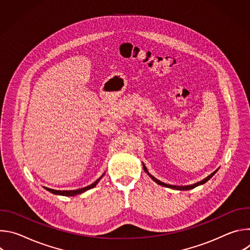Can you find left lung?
Segmentation results:
<instances>
[{"instance_id":"obj_1","label":"left lung","mask_w":250,"mask_h":250,"mask_svg":"<svg viewBox=\"0 0 250 250\" xmlns=\"http://www.w3.org/2000/svg\"><path fill=\"white\" fill-rule=\"evenodd\" d=\"M144 168H145V171H146L147 172V169H146V167L144 165ZM218 170H216L215 172H212L210 175H208L207 178H205V179H203L202 181H200V182H198V183H196V184H193V185H189V186H185V187H178V186H172V185H167V184H165V183H162V182H160L159 180H157V179H155V178L153 177V176H151L148 172H147V174L152 178L153 179V181H155L157 184H159V185H161V186H164V187H168V188H172V189H176V190H191V189H194V188H196L197 186H199V185H202V184H205L207 181H208L210 178L216 174V172H217Z\"/></svg>"}]
</instances>
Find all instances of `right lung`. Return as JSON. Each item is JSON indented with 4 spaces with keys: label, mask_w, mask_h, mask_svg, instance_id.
I'll use <instances>...</instances> for the list:
<instances>
[{
    "label": "right lung",
    "mask_w": 250,
    "mask_h": 250,
    "mask_svg": "<svg viewBox=\"0 0 250 250\" xmlns=\"http://www.w3.org/2000/svg\"><path fill=\"white\" fill-rule=\"evenodd\" d=\"M101 178H102V177H101ZM101 178H99V179H98L96 182H94L93 184H91V185H89V186H87V187L81 188V189H77V190H71V191H57V190H52V189H49V188H45V189H46L47 191H49V192H51V193L55 194V195H61V196L72 197V196H75V195H78V194L84 193L85 191H87V190H90V189L94 188V187L98 184V182L100 181Z\"/></svg>",
    "instance_id": "add662e5"
}]
</instances>
